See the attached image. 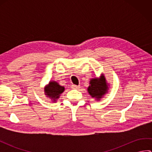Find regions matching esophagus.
Returning <instances> with one entry per match:
<instances>
[{
	"label": "esophagus",
	"mask_w": 152,
	"mask_h": 152,
	"mask_svg": "<svg viewBox=\"0 0 152 152\" xmlns=\"http://www.w3.org/2000/svg\"><path fill=\"white\" fill-rule=\"evenodd\" d=\"M80 88V86H76V85H72V89H79Z\"/></svg>",
	"instance_id": "34e87169"
}]
</instances>
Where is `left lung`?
<instances>
[{
    "label": "left lung",
    "instance_id": "8db88e82",
    "mask_svg": "<svg viewBox=\"0 0 152 152\" xmlns=\"http://www.w3.org/2000/svg\"><path fill=\"white\" fill-rule=\"evenodd\" d=\"M89 86L88 91L92 98L96 101H100L106 93L108 92V83H107L104 74H102L100 78H95L90 80Z\"/></svg>",
    "mask_w": 152,
    "mask_h": 152
}]
</instances>
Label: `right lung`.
Instances as JSON below:
<instances>
[{"mask_svg": "<svg viewBox=\"0 0 152 152\" xmlns=\"http://www.w3.org/2000/svg\"><path fill=\"white\" fill-rule=\"evenodd\" d=\"M64 87L61 86L56 81H50L49 83L44 88V93L47 97L56 102L60 97L61 93L64 92Z\"/></svg>", "mask_w": 152, "mask_h": 152, "instance_id": "1", "label": "right lung"}]
</instances>
